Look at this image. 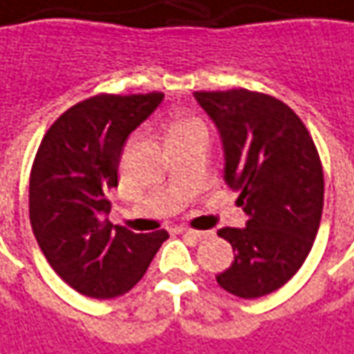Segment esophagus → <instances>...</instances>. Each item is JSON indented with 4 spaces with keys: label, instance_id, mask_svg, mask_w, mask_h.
<instances>
[{
    "label": "esophagus",
    "instance_id": "1",
    "mask_svg": "<svg viewBox=\"0 0 354 354\" xmlns=\"http://www.w3.org/2000/svg\"><path fill=\"white\" fill-rule=\"evenodd\" d=\"M179 231H181L183 235H187V237H192V239L212 237V231H196V229H191V227H181Z\"/></svg>",
    "mask_w": 354,
    "mask_h": 354
}]
</instances>
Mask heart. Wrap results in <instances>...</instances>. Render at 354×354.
<instances>
[{
    "label": "heart",
    "instance_id": "b5f03b06",
    "mask_svg": "<svg viewBox=\"0 0 354 354\" xmlns=\"http://www.w3.org/2000/svg\"><path fill=\"white\" fill-rule=\"evenodd\" d=\"M194 127H202V123L196 121V119H181V121H175L169 127V135L171 133H179V131H187V129H194Z\"/></svg>",
    "mask_w": 354,
    "mask_h": 354
}]
</instances>
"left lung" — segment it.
Segmentation results:
<instances>
[{
    "label": "left lung",
    "mask_w": 354,
    "mask_h": 354,
    "mask_svg": "<svg viewBox=\"0 0 354 354\" xmlns=\"http://www.w3.org/2000/svg\"><path fill=\"white\" fill-rule=\"evenodd\" d=\"M216 123L223 179L239 192L247 227H223L235 260L216 275L241 299L274 293L310 252L324 208V169L310 133L291 107L262 92H194Z\"/></svg>",
    "instance_id": "8db88e82"
}]
</instances>
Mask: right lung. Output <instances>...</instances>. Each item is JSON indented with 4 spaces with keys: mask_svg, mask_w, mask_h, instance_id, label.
Wrapping results in <instances>:
<instances>
[{
    "mask_svg": "<svg viewBox=\"0 0 354 354\" xmlns=\"http://www.w3.org/2000/svg\"><path fill=\"white\" fill-rule=\"evenodd\" d=\"M162 100V92L82 100L48 129L36 152L28 189L34 237L53 272L80 295L113 299L131 291L169 237L104 218L127 138Z\"/></svg>",
    "mask_w": 354,
    "mask_h": 354,
    "instance_id": "1",
    "label": "right lung"
}]
</instances>
